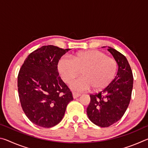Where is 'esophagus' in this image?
Returning a JSON list of instances; mask_svg holds the SVG:
<instances>
[{
  "label": "esophagus",
  "mask_w": 148,
  "mask_h": 148,
  "mask_svg": "<svg viewBox=\"0 0 148 148\" xmlns=\"http://www.w3.org/2000/svg\"><path fill=\"white\" fill-rule=\"evenodd\" d=\"M72 95H73V98L74 99H76L77 97H79L81 94L78 93V92H72Z\"/></svg>",
  "instance_id": "esophagus-1"
}]
</instances>
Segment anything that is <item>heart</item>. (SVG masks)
<instances>
[{"instance_id": "1", "label": "heart", "mask_w": 148, "mask_h": 148, "mask_svg": "<svg viewBox=\"0 0 148 148\" xmlns=\"http://www.w3.org/2000/svg\"><path fill=\"white\" fill-rule=\"evenodd\" d=\"M57 69L64 82L69 84L80 74L82 77L71 84L72 89L84 91L92 87L99 91L106 87L114 79L117 72L116 60L99 50H88L76 53L71 58L62 56L57 64Z\"/></svg>"}]
</instances>
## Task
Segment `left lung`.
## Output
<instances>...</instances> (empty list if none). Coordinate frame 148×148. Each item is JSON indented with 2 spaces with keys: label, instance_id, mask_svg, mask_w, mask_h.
Instances as JSON below:
<instances>
[{
  "label": "left lung",
  "instance_id": "8db88e82",
  "mask_svg": "<svg viewBox=\"0 0 148 148\" xmlns=\"http://www.w3.org/2000/svg\"><path fill=\"white\" fill-rule=\"evenodd\" d=\"M108 50L114 57L118 71L112 81L98 93L89 95L87 108L89 119L96 125L108 127L121 118L129 104L133 87V76L127 59L112 47Z\"/></svg>",
  "mask_w": 148,
  "mask_h": 148
}]
</instances>
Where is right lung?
I'll use <instances>...</instances> for the list:
<instances>
[{"instance_id":"1","label":"right lung","mask_w":148,"mask_h":148,"mask_svg":"<svg viewBox=\"0 0 148 148\" xmlns=\"http://www.w3.org/2000/svg\"><path fill=\"white\" fill-rule=\"evenodd\" d=\"M69 50L44 46L30 53L19 70L17 87L22 109L38 126L49 128L58 124L73 100L57 69L59 60Z\"/></svg>"}]
</instances>
